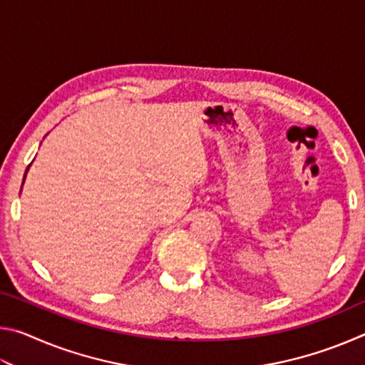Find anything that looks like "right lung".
I'll list each match as a JSON object with an SVG mask.
<instances>
[{"label":"right lung","instance_id":"right-lung-1","mask_svg":"<svg viewBox=\"0 0 365 365\" xmlns=\"http://www.w3.org/2000/svg\"><path fill=\"white\" fill-rule=\"evenodd\" d=\"M30 168V165H29ZM29 168H27V170H26V174H24V180H22V185H24V182H26V177H27V172H29ZM22 191V190H21Z\"/></svg>","mask_w":365,"mask_h":365}]
</instances>
